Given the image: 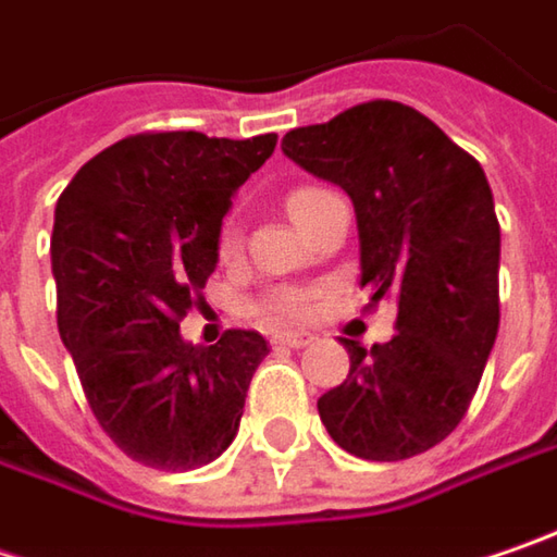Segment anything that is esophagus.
Masks as SVG:
<instances>
[{
	"mask_svg": "<svg viewBox=\"0 0 557 557\" xmlns=\"http://www.w3.org/2000/svg\"><path fill=\"white\" fill-rule=\"evenodd\" d=\"M274 344L289 346V349H302V346L311 344V334H274Z\"/></svg>",
	"mask_w": 557,
	"mask_h": 557,
	"instance_id": "1",
	"label": "esophagus"
}]
</instances>
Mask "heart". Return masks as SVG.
Returning <instances> with one entry per match:
<instances>
[{
	"instance_id": "b5f03b06",
	"label": "heart",
	"mask_w": 557,
	"mask_h": 557,
	"mask_svg": "<svg viewBox=\"0 0 557 557\" xmlns=\"http://www.w3.org/2000/svg\"><path fill=\"white\" fill-rule=\"evenodd\" d=\"M327 188H318V185H299L286 195V211L289 216L302 226L306 223V213L309 208L324 198ZM243 248V230H239V220L230 216L223 220L220 233H216V258L220 261H233ZM314 309V293L309 289H274L268 293L261 302H258V314L268 321V324H289V321H299V318H309Z\"/></svg>"
}]
</instances>
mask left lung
Returning <instances> with one entry per match:
<instances>
[{"label":"left lung","mask_w":557,"mask_h":557,"mask_svg":"<svg viewBox=\"0 0 557 557\" xmlns=\"http://www.w3.org/2000/svg\"><path fill=\"white\" fill-rule=\"evenodd\" d=\"M283 153L352 198L366 309L397 306L387 344L344 341L349 375L318 400L321 422L362 460L416 457L467 416L498 337L502 226L488 180L429 115L394 100L293 128Z\"/></svg>","instance_id":"8db88e82"}]
</instances>
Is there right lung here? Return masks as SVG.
I'll list each match as a JSON object with an SVG mask.
<instances>
[{
  "label": "right lung",
  "mask_w": 557,
  "mask_h": 557,
  "mask_svg": "<svg viewBox=\"0 0 557 557\" xmlns=\"http://www.w3.org/2000/svg\"><path fill=\"white\" fill-rule=\"evenodd\" d=\"M274 148L277 135L141 132L87 160L59 195V337L100 429L145 467L198 470L239 432L268 341L226 331L216 346H191L180 321L205 302L233 191Z\"/></svg>",
  "instance_id": "obj_1"
}]
</instances>
